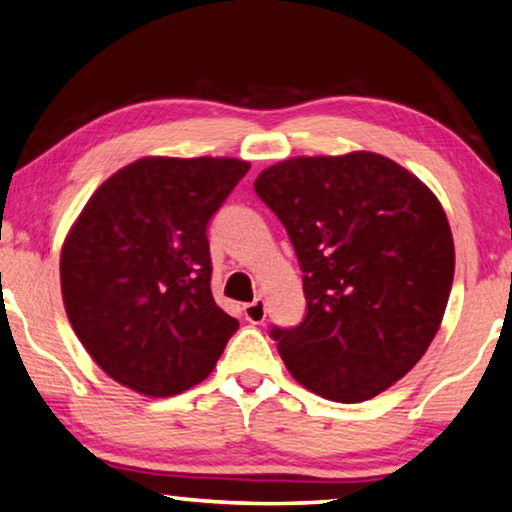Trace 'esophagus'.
I'll return each mask as SVG.
<instances>
[{"label":"esophagus","instance_id":"34e87169","mask_svg":"<svg viewBox=\"0 0 512 512\" xmlns=\"http://www.w3.org/2000/svg\"><path fill=\"white\" fill-rule=\"evenodd\" d=\"M243 315H246L250 324H262L266 319V303H264L262 296H257L253 303L243 305Z\"/></svg>","mask_w":512,"mask_h":512}]
</instances>
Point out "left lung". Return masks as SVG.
<instances>
[{
  "label": "left lung",
  "mask_w": 512,
  "mask_h": 512,
  "mask_svg": "<svg viewBox=\"0 0 512 512\" xmlns=\"http://www.w3.org/2000/svg\"><path fill=\"white\" fill-rule=\"evenodd\" d=\"M255 193L303 271L305 319L271 331L289 375L345 404L391 388L427 352L451 296L455 246L437 195L372 151L280 160Z\"/></svg>",
  "instance_id": "1"
}]
</instances>
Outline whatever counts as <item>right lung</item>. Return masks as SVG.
Instances as JSON below:
<instances>
[{
    "label": "right lung",
    "instance_id": "right-lung-1",
    "mask_svg": "<svg viewBox=\"0 0 512 512\" xmlns=\"http://www.w3.org/2000/svg\"><path fill=\"white\" fill-rule=\"evenodd\" d=\"M248 170L239 158L147 156L75 218L59 257L64 308L117 384L170 398L216 368L239 322L213 301L207 225Z\"/></svg>",
    "mask_w": 512,
    "mask_h": 512
}]
</instances>
